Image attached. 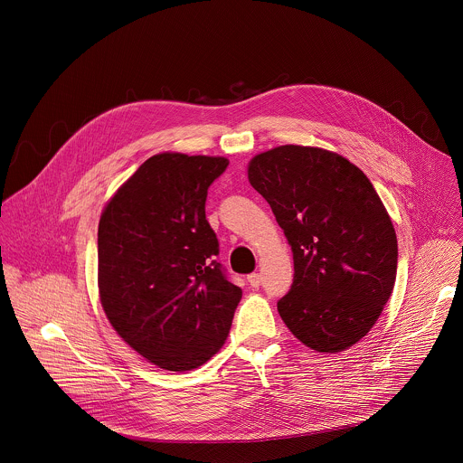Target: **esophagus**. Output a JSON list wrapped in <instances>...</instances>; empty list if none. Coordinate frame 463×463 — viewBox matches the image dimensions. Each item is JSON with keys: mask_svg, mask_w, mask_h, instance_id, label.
Wrapping results in <instances>:
<instances>
[{"mask_svg": "<svg viewBox=\"0 0 463 463\" xmlns=\"http://www.w3.org/2000/svg\"><path fill=\"white\" fill-rule=\"evenodd\" d=\"M248 283H250L253 288H257V287L262 283V276H260L259 272H253V274L248 276Z\"/></svg>", "mask_w": 463, "mask_h": 463, "instance_id": "obj_1", "label": "esophagus"}]
</instances>
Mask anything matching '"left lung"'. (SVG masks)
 I'll list each match as a JSON object with an SVG mask.
<instances>
[{"label": "left lung", "mask_w": 463, "mask_h": 463, "mask_svg": "<svg viewBox=\"0 0 463 463\" xmlns=\"http://www.w3.org/2000/svg\"><path fill=\"white\" fill-rule=\"evenodd\" d=\"M248 180L292 250L279 317L317 353L349 349L376 325L396 283V230L383 201L353 162L314 146L255 155Z\"/></svg>", "instance_id": "left-lung-1"}]
</instances>
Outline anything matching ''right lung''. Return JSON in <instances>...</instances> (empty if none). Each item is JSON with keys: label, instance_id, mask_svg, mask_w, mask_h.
Here are the masks:
<instances>
[{"label": "right lung", "instance_id": "right-lung-1", "mask_svg": "<svg viewBox=\"0 0 463 463\" xmlns=\"http://www.w3.org/2000/svg\"><path fill=\"white\" fill-rule=\"evenodd\" d=\"M224 156L164 151L107 201L98 228V288L118 335L153 365L184 373L226 342L242 288L212 260L204 215Z\"/></svg>", "mask_w": 463, "mask_h": 463}]
</instances>
